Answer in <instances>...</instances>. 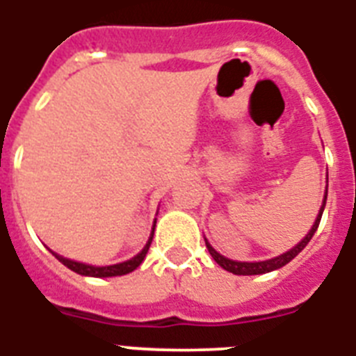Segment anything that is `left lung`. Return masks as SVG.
Segmentation results:
<instances>
[{"instance_id": "left-lung-1", "label": "left lung", "mask_w": 356, "mask_h": 356, "mask_svg": "<svg viewBox=\"0 0 356 356\" xmlns=\"http://www.w3.org/2000/svg\"><path fill=\"white\" fill-rule=\"evenodd\" d=\"M325 201H327V192H325V195H323V204L322 208H320L318 212V218H316V221H314L313 228L309 230V234L305 236V238L300 241L298 245L294 248H291L289 252L282 254V256H278V258H273V259H267V261H254V263H248V261H232V259L225 258V256H221L219 252H216L212 247H210V243L207 241V248L208 252L212 254V258L216 259V263L218 265H221V267L225 268V270H228V273L232 274H238V276H252V274H265V273H270V270H276V268L283 267V265H287L291 259H294L296 256H298L300 252H302L303 248H305V245L311 241V238L314 236V232H316V228H318L320 225V219H322V213H323V208H325Z\"/></svg>"}]
</instances>
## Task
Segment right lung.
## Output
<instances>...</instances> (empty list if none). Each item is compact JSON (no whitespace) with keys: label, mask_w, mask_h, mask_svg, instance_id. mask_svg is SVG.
Wrapping results in <instances>:
<instances>
[{"label":"right lung","mask_w":356,"mask_h":356,"mask_svg":"<svg viewBox=\"0 0 356 356\" xmlns=\"http://www.w3.org/2000/svg\"><path fill=\"white\" fill-rule=\"evenodd\" d=\"M153 230H155V225H153ZM153 230H152V236H149V239H148V243H146V247H144L143 250H140V252L135 256V258L128 259V261H124V263H117V265H108V267H93V265L71 261V259L62 258V256H58V254H54V252L53 254L58 258V261H62L65 267L71 268V270H74L76 274H82V276H95V278L122 276V274H128V273H131V270H135V268H137L138 265L144 261V258H146V254H148V250H149V245H152Z\"/></svg>","instance_id":"1"}]
</instances>
